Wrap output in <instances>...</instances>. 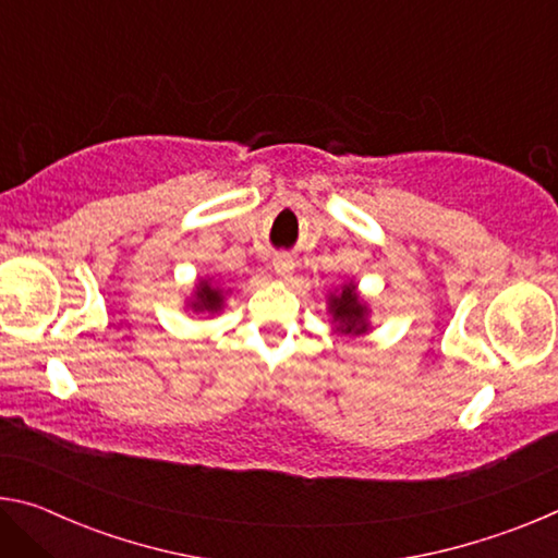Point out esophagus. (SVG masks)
<instances>
[{"label":"esophagus","mask_w":558,"mask_h":558,"mask_svg":"<svg viewBox=\"0 0 558 558\" xmlns=\"http://www.w3.org/2000/svg\"><path fill=\"white\" fill-rule=\"evenodd\" d=\"M272 270H276V276L288 280L295 272V258L288 256V253H280V256L272 258Z\"/></svg>","instance_id":"esophagus-1"}]
</instances>
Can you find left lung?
Instances as JSON below:
<instances>
[{
  "label": "left lung",
  "instance_id": "left-lung-1",
  "mask_svg": "<svg viewBox=\"0 0 558 558\" xmlns=\"http://www.w3.org/2000/svg\"><path fill=\"white\" fill-rule=\"evenodd\" d=\"M327 315L332 332L342 337H364L372 332V307L359 292L354 278L327 292Z\"/></svg>",
  "mask_w": 558,
  "mask_h": 558
}]
</instances>
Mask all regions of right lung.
<instances>
[{
    "label": "right lung",
    "instance_id": "add662e5",
    "mask_svg": "<svg viewBox=\"0 0 558 558\" xmlns=\"http://www.w3.org/2000/svg\"><path fill=\"white\" fill-rule=\"evenodd\" d=\"M229 298H231V288H226L219 278L204 276L194 282L192 292L184 298V313L189 317L221 315Z\"/></svg>",
    "mask_w": 558,
    "mask_h": 558
}]
</instances>
